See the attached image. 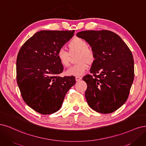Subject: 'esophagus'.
Instances as JSON below:
<instances>
[{
    "label": "esophagus",
    "mask_w": 146,
    "mask_h": 146,
    "mask_svg": "<svg viewBox=\"0 0 146 146\" xmlns=\"http://www.w3.org/2000/svg\"><path fill=\"white\" fill-rule=\"evenodd\" d=\"M81 79H82V77H81V76H76V81H79L80 80H81Z\"/></svg>",
    "instance_id": "esophagus-1"
}]
</instances>
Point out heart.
Returning a JSON list of instances; mask_svg holds the SVG:
<instances>
[{
    "label": "heart",
    "instance_id": "b5f03b06",
    "mask_svg": "<svg viewBox=\"0 0 146 146\" xmlns=\"http://www.w3.org/2000/svg\"><path fill=\"white\" fill-rule=\"evenodd\" d=\"M69 53L67 51L60 49L57 53V58L60 64L64 67L70 65V54L78 53L76 62L66 72V74L70 76H81L88 69V64H92L95 60V51L88 46L87 42L80 37H74L68 44Z\"/></svg>",
    "mask_w": 146,
    "mask_h": 146
}]
</instances>
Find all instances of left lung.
Wrapping results in <instances>:
<instances>
[{"label":"left lung","instance_id":"left-lung-1","mask_svg":"<svg viewBox=\"0 0 146 146\" xmlns=\"http://www.w3.org/2000/svg\"><path fill=\"white\" fill-rule=\"evenodd\" d=\"M76 36L95 51L90 73L82 78L87 83L85 96L91 109L110 113L126 102L134 79V60L128 46L115 33L87 30Z\"/></svg>","mask_w":146,"mask_h":146}]
</instances>
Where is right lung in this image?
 <instances>
[{"instance_id": "1", "label": "right lung", "mask_w": 146, "mask_h": 146, "mask_svg": "<svg viewBox=\"0 0 146 146\" xmlns=\"http://www.w3.org/2000/svg\"><path fill=\"white\" fill-rule=\"evenodd\" d=\"M72 31L37 32L19 51L16 79L21 96L26 104L42 115L58 111L75 77H60L64 70L57 53L74 35Z\"/></svg>"}]
</instances>
